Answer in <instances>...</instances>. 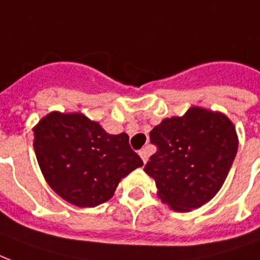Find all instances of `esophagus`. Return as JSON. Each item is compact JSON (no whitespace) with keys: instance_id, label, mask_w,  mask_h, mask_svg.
I'll use <instances>...</instances> for the list:
<instances>
[{"instance_id":"esophagus-1","label":"esophagus","mask_w":260,"mask_h":260,"mask_svg":"<svg viewBox=\"0 0 260 260\" xmlns=\"http://www.w3.org/2000/svg\"><path fill=\"white\" fill-rule=\"evenodd\" d=\"M140 156H141V158H142V161H144V162L148 161V157H149L148 149H146V148L141 149V150H140Z\"/></svg>"}]
</instances>
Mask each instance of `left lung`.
Instances as JSON below:
<instances>
[{
	"label": "left lung",
	"mask_w": 260,
	"mask_h": 260,
	"mask_svg": "<svg viewBox=\"0 0 260 260\" xmlns=\"http://www.w3.org/2000/svg\"><path fill=\"white\" fill-rule=\"evenodd\" d=\"M156 153L145 166L158 197L176 212H188L214 197L237 153V136L220 112L192 107L184 116L167 118L150 132Z\"/></svg>",
	"instance_id": "8db88e82"
}]
</instances>
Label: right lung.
Instances as JSON below:
<instances>
[{
	"label": "right lung",
	"mask_w": 260,
	"mask_h": 260,
	"mask_svg": "<svg viewBox=\"0 0 260 260\" xmlns=\"http://www.w3.org/2000/svg\"><path fill=\"white\" fill-rule=\"evenodd\" d=\"M34 138L48 186L80 207L108 201L120 179L144 166L126 133L108 134L82 114L51 112L36 124Z\"/></svg>",
	"instance_id": "1"
}]
</instances>
